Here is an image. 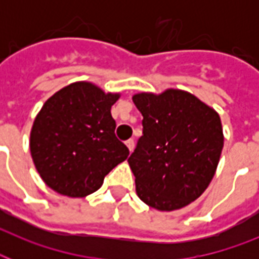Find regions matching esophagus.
<instances>
[{
    "instance_id": "esophagus-1",
    "label": "esophagus",
    "mask_w": 259,
    "mask_h": 259,
    "mask_svg": "<svg viewBox=\"0 0 259 259\" xmlns=\"http://www.w3.org/2000/svg\"><path fill=\"white\" fill-rule=\"evenodd\" d=\"M126 146L129 148V152L132 153V152H133V149H134V140H133V138H130V140H127V141H126Z\"/></svg>"
}]
</instances>
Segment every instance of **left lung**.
Segmentation results:
<instances>
[{
  "instance_id": "1",
  "label": "left lung",
  "mask_w": 259,
  "mask_h": 259,
  "mask_svg": "<svg viewBox=\"0 0 259 259\" xmlns=\"http://www.w3.org/2000/svg\"><path fill=\"white\" fill-rule=\"evenodd\" d=\"M142 136L129 157L136 192L158 211H175L195 201L212 180L223 149L219 114L193 94L168 89L138 93Z\"/></svg>"
}]
</instances>
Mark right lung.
<instances>
[{"label":"right lung","mask_w":259,"mask_h":259,"mask_svg":"<svg viewBox=\"0 0 259 259\" xmlns=\"http://www.w3.org/2000/svg\"><path fill=\"white\" fill-rule=\"evenodd\" d=\"M119 93L75 82L48 98L33 121L29 149L38 175L51 189L84 197L125 161L129 149L115 137L111 106Z\"/></svg>","instance_id":"1"}]
</instances>
